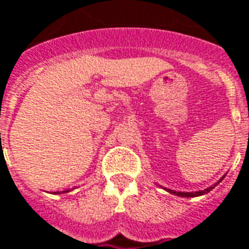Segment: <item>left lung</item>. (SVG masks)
Returning <instances> with one entry per match:
<instances>
[{
	"mask_svg": "<svg viewBox=\"0 0 249 249\" xmlns=\"http://www.w3.org/2000/svg\"><path fill=\"white\" fill-rule=\"evenodd\" d=\"M224 180V177L219 180L218 182H215L214 185H211V187H209V188L203 189V191H196V192H178V191H173V189H169V188H163L165 191H167L169 194H173V195H177V196H181V197H196V196H202L204 195V194H207V192H210L211 189L214 188L215 185H218L219 182Z\"/></svg>",
	"mask_w": 249,
	"mask_h": 249,
	"instance_id": "left-lung-1",
	"label": "left lung"
}]
</instances>
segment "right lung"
I'll return each mask as SVG.
<instances>
[{"mask_svg":"<svg viewBox=\"0 0 249 249\" xmlns=\"http://www.w3.org/2000/svg\"><path fill=\"white\" fill-rule=\"evenodd\" d=\"M67 192H69V189L68 191H62V194H67ZM57 194H61V192H57Z\"/></svg>","mask_w":249,"mask_h":249,"instance_id":"right-lung-1","label":"right lung"}]
</instances>
